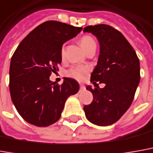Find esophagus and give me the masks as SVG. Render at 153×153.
Segmentation results:
<instances>
[{"label": "esophagus", "instance_id": "1", "mask_svg": "<svg viewBox=\"0 0 153 153\" xmlns=\"http://www.w3.org/2000/svg\"><path fill=\"white\" fill-rule=\"evenodd\" d=\"M79 86H80V90H85V85H79Z\"/></svg>", "mask_w": 153, "mask_h": 153}]
</instances>
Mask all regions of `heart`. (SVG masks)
I'll list each match as a JSON object with an SVG mask.
<instances>
[{
  "mask_svg": "<svg viewBox=\"0 0 153 153\" xmlns=\"http://www.w3.org/2000/svg\"><path fill=\"white\" fill-rule=\"evenodd\" d=\"M79 43L82 48L85 52L89 51L93 47H96V42L94 40V38L90 36H84L83 37H81ZM61 57H62V59H64L65 58L64 48H62L61 49ZM90 67L88 65H76V66H73L72 68L68 69L67 75L76 80L82 81L85 79V78L90 73Z\"/></svg>",
  "mask_w": 153,
  "mask_h": 153,
  "instance_id": "1",
  "label": "heart"
}]
</instances>
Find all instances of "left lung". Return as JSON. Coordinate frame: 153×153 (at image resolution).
<instances>
[{"label":"left lung","mask_w":153,"mask_h":153,"mask_svg":"<svg viewBox=\"0 0 153 153\" xmlns=\"http://www.w3.org/2000/svg\"><path fill=\"white\" fill-rule=\"evenodd\" d=\"M84 32L94 34L100 47L90 81L105 85L102 89L87 86L94 98L84 111L91 123L110 126L124 115L133 101L141 78L139 59L126 37L109 25L88 26Z\"/></svg>","instance_id":"left-lung-1"}]
</instances>
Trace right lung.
Returning a JSON list of instances; mask_svg holds the SVG:
<instances>
[{"label": "right lung", "mask_w": 153, "mask_h": 153, "mask_svg": "<svg viewBox=\"0 0 153 153\" xmlns=\"http://www.w3.org/2000/svg\"><path fill=\"white\" fill-rule=\"evenodd\" d=\"M82 27L48 21L25 37L11 57L10 93L16 111L27 122L48 126L58 121L66 100L79 90V83L64 78L61 85L49 79L62 62L61 49Z\"/></svg>", "instance_id": "obj_1"}]
</instances>
